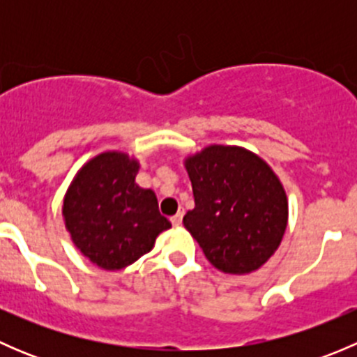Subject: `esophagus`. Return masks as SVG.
Masks as SVG:
<instances>
[{
	"instance_id": "34e87169",
	"label": "esophagus",
	"mask_w": 357,
	"mask_h": 357,
	"mask_svg": "<svg viewBox=\"0 0 357 357\" xmlns=\"http://www.w3.org/2000/svg\"><path fill=\"white\" fill-rule=\"evenodd\" d=\"M183 214H185V212L179 211L178 214L172 215V218H171V222H172V225H174V226H179V225H181V222H183Z\"/></svg>"
}]
</instances>
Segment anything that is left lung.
<instances>
[{
  "instance_id": "obj_1",
  "label": "left lung",
  "mask_w": 357,
  "mask_h": 357,
  "mask_svg": "<svg viewBox=\"0 0 357 357\" xmlns=\"http://www.w3.org/2000/svg\"><path fill=\"white\" fill-rule=\"evenodd\" d=\"M195 207L183 225L207 261L226 275L257 271L278 250L289 225L285 188L257 153L208 145L185 158Z\"/></svg>"
}]
</instances>
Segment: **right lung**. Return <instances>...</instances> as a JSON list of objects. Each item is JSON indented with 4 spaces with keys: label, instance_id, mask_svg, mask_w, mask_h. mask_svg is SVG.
<instances>
[{
    "label": "right lung",
    "instance_id": "add662e5",
    "mask_svg": "<svg viewBox=\"0 0 357 357\" xmlns=\"http://www.w3.org/2000/svg\"><path fill=\"white\" fill-rule=\"evenodd\" d=\"M139 160L121 150L89 158L68 185L62 218L72 243L93 264L119 271L138 261L171 228L153 190L136 185Z\"/></svg>",
    "mask_w": 357,
    "mask_h": 357
}]
</instances>
